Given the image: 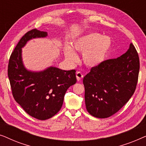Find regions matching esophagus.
<instances>
[{
	"label": "esophagus",
	"mask_w": 146,
	"mask_h": 146,
	"mask_svg": "<svg viewBox=\"0 0 146 146\" xmlns=\"http://www.w3.org/2000/svg\"><path fill=\"white\" fill-rule=\"evenodd\" d=\"M84 77L83 74L81 72H76V78L78 81H80L82 78Z\"/></svg>",
	"instance_id": "34e87169"
}]
</instances>
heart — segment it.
I'll use <instances>...</instances> for the list:
<instances>
[{
    "label": "heart",
    "instance_id": "obj_1",
    "mask_svg": "<svg viewBox=\"0 0 146 146\" xmlns=\"http://www.w3.org/2000/svg\"><path fill=\"white\" fill-rule=\"evenodd\" d=\"M111 47V38L97 33L88 34L75 40L73 48L83 53V60L86 65L95 67L100 64L106 58ZM64 55L72 63L77 62L78 57L70 46L64 48Z\"/></svg>",
    "mask_w": 146,
    "mask_h": 146
}]
</instances>
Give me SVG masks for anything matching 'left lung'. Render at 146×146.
Wrapping results in <instances>:
<instances>
[{
    "label": "left lung",
    "instance_id": "left-lung-1",
    "mask_svg": "<svg viewBox=\"0 0 146 146\" xmlns=\"http://www.w3.org/2000/svg\"><path fill=\"white\" fill-rule=\"evenodd\" d=\"M139 71L138 54L132 43L119 57L92 68L83 79L86 107L90 114L106 118L118 111L134 93Z\"/></svg>",
    "mask_w": 146,
    "mask_h": 146
}]
</instances>
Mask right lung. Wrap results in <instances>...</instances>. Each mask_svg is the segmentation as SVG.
<instances>
[{
    "label": "right lung",
    "instance_id": "obj_1",
    "mask_svg": "<svg viewBox=\"0 0 146 146\" xmlns=\"http://www.w3.org/2000/svg\"><path fill=\"white\" fill-rule=\"evenodd\" d=\"M46 32L33 29L27 32L16 46L8 66L13 97L32 117L45 120L58 112L68 88L76 82V70L49 67L41 72L27 70L22 60V48L30 40L47 36Z\"/></svg>",
    "mask_w": 146,
    "mask_h": 146
}]
</instances>
